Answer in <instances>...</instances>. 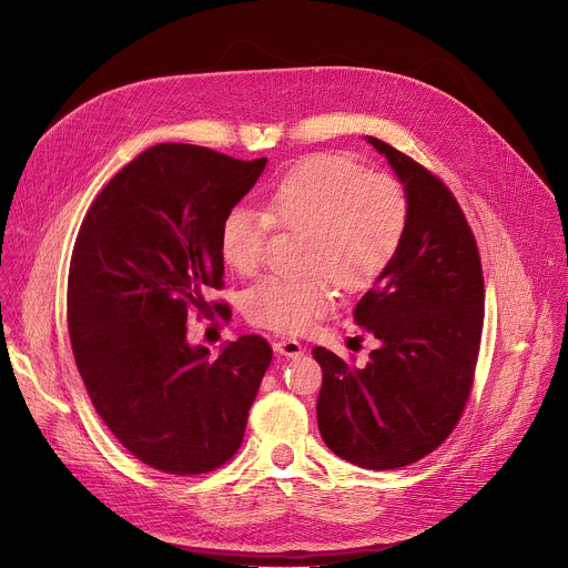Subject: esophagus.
I'll return each instance as SVG.
<instances>
[{"label": "esophagus", "mask_w": 568, "mask_h": 568, "mask_svg": "<svg viewBox=\"0 0 568 568\" xmlns=\"http://www.w3.org/2000/svg\"><path fill=\"white\" fill-rule=\"evenodd\" d=\"M273 349H275V354L286 356V358H300L304 354L302 343H300V339H295V337L277 339V343H273Z\"/></svg>", "instance_id": "obj_1"}]
</instances>
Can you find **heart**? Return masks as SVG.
I'll return each instance as SVG.
<instances>
[{
  "mask_svg": "<svg viewBox=\"0 0 568 568\" xmlns=\"http://www.w3.org/2000/svg\"><path fill=\"white\" fill-rule=\"evenodd\" d=\"M409 205L403 185L365 172L339 154H315L291 168L268 192L266 212L235 205L219 231L223 262L242 275L266 257L273 225L306 231V277L271 275L246 291L253 324L300 333L335 304V284L349 293L372 288L396 260L405 240Z\"/></svg>",
  "mask_w": 568,
  "mask_h": 568,
  "instance_id": "b5f03b06",
  "label": "heart"
}]
</instances>
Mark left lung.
<instances>
[{
  "mask_svg": "<svg viewBox=\"0 0 568 568\" xmlns=\"http://www.w3.org/2000/svg\"><path fill=\"white\" fill-rule=\"evenodd\" d=\"M403 183L409 221L387 273L354 308L378 349L356 367L324 347L317 427L354 466L394 470L434 452L468 403L484 326L475 235L447 185L414 159L367 136Z\"/></svg>",
  "mask_w": 568,
  "mask_h": 568,
  "instance_id": "8db88e82",
  "label": "left lung"
}]
</instances>
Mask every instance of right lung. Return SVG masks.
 Wrapping results in <instances>:
<instances>
[{
    "mask_svg": "<svg viewBox=\"0 0 568 568\" xmlns=\"http://www.w3.org/2000/svg\"><path fill=\"white\" fill-rule=\"evenodd\" d=\"M264 168L161 143L102 187L80 225L67 291L73 358L98 416L154 470L203 475L244 440L271 345L242 335L212 358L185 324L223 286L221 221Z\"/></svg>",
    "mask_w": 568,
    "mask_h": 568,
    "instance_id": "obj_1",
    "label": "right lung"
}]
</instances>
